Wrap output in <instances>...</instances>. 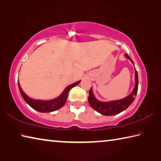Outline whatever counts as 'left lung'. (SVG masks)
Instances as JSON below:
<instances>
[{
  "label": "left lung",
  "instance_id": "8db88e82",
  "mask_svg": "<svg viewBox=\"0 0 161 161\" xmlns=\"http://www.w3.org/2000/svg\"><path fill=\"white\" fill-rule=\"evenodd\" d=\"M126 58L129 59L132 63L134 64L132 59L130 58V57L127 54H125ZM135 80H136V85L133 91L131 94L129 95L127 97L124 98L123 99L113 101L110 102H102L98 101L96 98L94 97L93 92H92V88L90 89L89 92V97L88 101L89 104L91 107L94 108L97 112L100 113L101 114L104 116H114L116 115L122 111L126 110V108L131 104L132 102L134 101L135 97L137 94L138 92V77L137 71H135Z\"/></svg>",
  "mask_w": 161,
  "mask_h": 161
}]
</instances>
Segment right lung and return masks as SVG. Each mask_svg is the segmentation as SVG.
<instances>
[{
  "instance_id": "obj_1",
  "label": "right lung",
  "mask_w": 161,
  "mask_h": 161,
  "mask_svg": "<svg viewBox=\"0 0 161 161\" xmlns=\"http://www.w3.org/2000/svg\"><path fill=\"white\" fill-rule=\"evenodd\" d=\"M80 82V81H78L77 82L70 84V85L68 86L67 88L64 89V91L62 92V94L60 96L56 98V99L50 101H40L36 99H32L31 98L28 97L25 93H24L23 91L22 90L20 84H19V82L18 87L23 99L25 100V102L28 103L29 106H31L32 108L39 111V112L49 113L52 112V111L58 110L59 108L63 107L64 103L67 102V99L68 97V94H69V92L70 89L73 88L74 86H77Z\"/></svg>"
}]
</instances>
